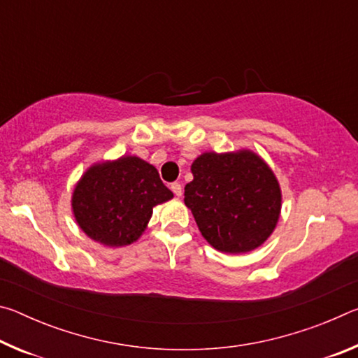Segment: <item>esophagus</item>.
I'll list each match as a JSON object with an SVG mask.
<instances>
[{
  "instance_id": "obj_1",
  "label": "esophagus",
  "mask_w": 358,
  "mask_h": 358,
  "mask_svg": "<svg viewBox=\"0 0 358 358\" xmlns=\"http://www.w3.org/2000/svg\"><path fill=\"white\" fill-rule=\"evenodd\" d=\"M171 189L173 191V194H175V196H177V197H180L181 194H183V187H181V185L177 183V181H175V183L171 185Z\"/></svg>"
}]
</instances>
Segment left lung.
<instances>
[{"instance_id":"left-lung-1","label":"left lung","mask_w":358,"mask_h":358,"mask_svg":"<svg viewBox=\"0 0 358 358\" xmlns=\"http://www.w3.org/2000/svg\"><path fill=\"white\" fill-rule=\"evenodd\" d=\"M185 203L215 250H256L280 220L281 189L271 169L252 151L203 153L192 162Z\"/></svg>"}]
</instances>
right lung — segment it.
I'll return each instance as SVG.
<instances>
[{"mask_svg": "<svg viewBox=\"0 0 358 358\" xmlns=\"http://www.w3.org/2000/svg\"><path fill=\"white\" fill-rule=\"evenodd\" d=\"M172 197L156 167L137 156H123L85 172L74 189L72 210L90 238L118 248L141 237L155 205Z\"/></svg>", "mask_w": 358, "mask_h": 358, "instance_id": "obj_1", "label": "right lung"}]
</instances>
